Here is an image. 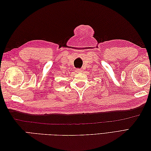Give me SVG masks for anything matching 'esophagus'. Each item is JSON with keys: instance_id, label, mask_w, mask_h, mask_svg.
Masks as SVG:
<instances>
[{"instance_id": "esophagus-1", "label": "esophagus", "mask_w": 151, "mask_h": 151, "mask_svg": "<svg viewBox=\"0 0 151 151\" xmlns=\"http://www.w3.org/2000/svg\"><path fill=\"white\" fill-rule=\"evenodd\" d=\"M76 72H77V73H79V72H82V70L81 69H80V68H76Z\"/></svg>"}]
</instances>
